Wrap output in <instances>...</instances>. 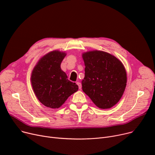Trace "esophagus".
I'll return each mask as SVG.
<instances>
[{"instance_id": "34e87169", "label": "esophagus", "mask_w": 155, "mask_h": 155, "mask_svg": "<svg viewBox=\"0 0 155 155\" xmlns=\"http://www.w3.org/2000/svg\"><path fill=\"white\" fill-rule=\"evenodd\" d=\"M77 84L78 85L79 89H81V88H82V84H81L80 82H77Z\"/></svg>"}]
</instances>
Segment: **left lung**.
Listing matches in <instances>:
<instances>
[{
	"label": "left lung",
	"mask_w": 155,
	"mask_h": 155,
	"mask_svg": "<svg viewBox=\"0 0 155 155\" xmlns=\"http://www.w3.org/2000/svg\"><path fill=\"white\" fill-rule=\"evenodd\" d=\"M85 77L83 91L100 109H110L120 99L125 91L127 74L116 57L102 51L84 53Z\"/></svg>",
	"instance_id": "1"
}]
</instances>
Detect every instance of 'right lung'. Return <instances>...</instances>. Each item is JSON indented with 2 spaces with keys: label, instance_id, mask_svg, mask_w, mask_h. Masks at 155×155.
Wrapping results in <instances>:
<instances>
[{
  "label": "right lung",
  "instance_id": "right-lung-1",
  "mask_svg": "<svg viewBox=\"0 0 155 155\" xmlns=\"http://www.w3.org/2000/svg\"><path fill=\"white\" fill-rule=\"evenodd\" d=\"M66 54L58 50L48 53L38 61L32 71L31 81L34 92L46 107H60L78 89L61 69V63Z\"/></svg>",
  "mask_w": 155,
  "mask_h": 155
}]
</instances>
